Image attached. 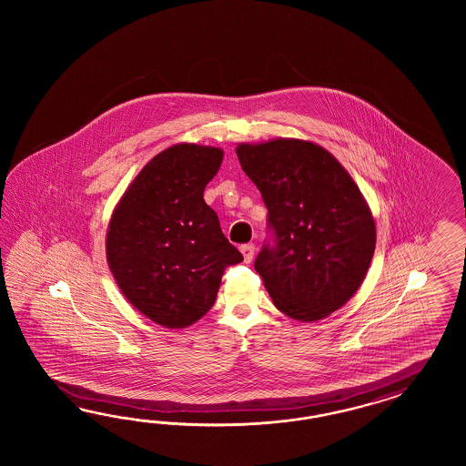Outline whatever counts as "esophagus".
Returning <instances> with one entry per match:
<instances>
[{"instance_id": "obj_1", "label": "esophagus", "mask_w": 466, "mask_h": 466, "mask_svg": "<svg viewBox=\"0 0 466 466\" xmlns=\"http://www.w3.org/2000/svg\"><path fill=\"white\" fill-rule=\"evenodd\" d=\"M254 249H256V248H254L253 242L240 246V253L244 256V261H246V263H251V261H253Z\"/></svg>"}]
</instances>
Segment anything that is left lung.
<instances>
[{"mask_svg": "<svg viewBox=\"0 0 466 466\" xmlns=\"http://www.w3.org/2000/svg\"><path fill=\"white\" fill-rule=\"evenodd\" d=\"M268 238L256 256L275 308L297 321L339 309L366 277L376 226L357 184L325 148L300 140L238 147Z\"/></svg>", "mask_w": 466, "mask_h": 466, "instance_id": "left-lung-1", "label": "left lung"}]
</instances>
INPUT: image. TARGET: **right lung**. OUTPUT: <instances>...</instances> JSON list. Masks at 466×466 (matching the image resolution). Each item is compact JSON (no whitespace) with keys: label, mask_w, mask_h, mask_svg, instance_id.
Listing matches in <instances>:
<instances>
[{"label":"right lung","mask_w":466,"mask_h":466,"mask_svg":"<svg viewBox=\"0 0 466 466\" xmlns=\"http://www.w3.org/2000/svg\"><path fill=\"white\" fill-rule=\"evenodd\" d=\"M212 147L174 145L127 187L107 230L106 253L127 300L166 328L212 309L224 269L242 261L203 191L222 164Z\"/></svg>","instance_id":"obj_1"}]
</instances>
